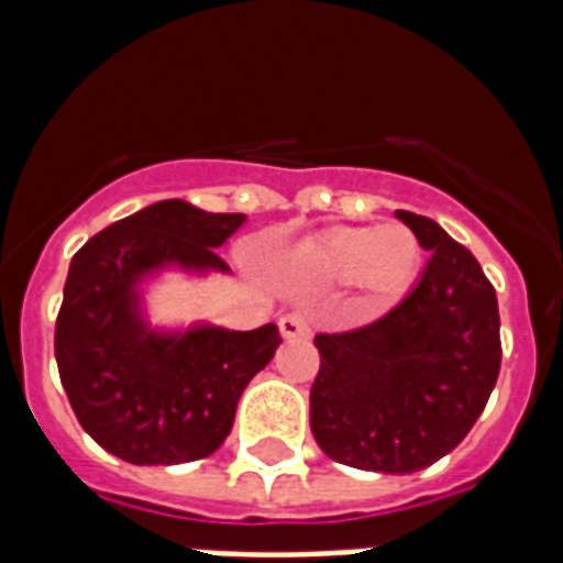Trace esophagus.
<instances>
[{
  "instance_id": "1",
  "label": "esophagus",
  "mask_w": 563,
  "mask_h": 563,
  "mask_svg": "<svg viewBox=\"0 0 563 563\" xmlns=\"http://www.w3.org/2000/svg\"><path fill=\"white\" fill-rule=\"evenodd\" d=\"M280 335L286 342H295V339H307L309 335V324L307 318L300 316V312H289V316L280 318Z\"/></svg>"
}]
</instances>
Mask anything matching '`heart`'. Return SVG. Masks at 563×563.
Segmentation results:
<instances>
[{
  "label": "heart",
  "instance_id": "heart-1",
  "mask_svg": "<svg viewBox=\"0 0 563 563\" xmlns=\"http://www.w3.org/2000/svg\"><path fill=\"white\" fill-rule=\"evenodd\" d=\"M295 265L321 286L351 283L360 307L385 309L418 280L423 247L406 224L330 228L300 247Z\"/></svg>",
  "mask_w": 563,
  "mask_h": 563
}]
</instances>
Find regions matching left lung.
I'll return each mask as SVG.
<instances>
[{
    "instance_id": "obj_1",
    "label": "left lung",
    "mask_w": 563,
    "mask_h": 563,
    "mask_svg": "<svg viewBox=\"0 0 563 563\" xmlns=\"http://www.w3.org/2000/svg\"><path fill=\"white\" fill-rule=\"evenodd\" d=\"M423 251L418 286L371 324L318 333L309 427L333 462L374 473L423 471L462 444L499 376L497 291L446 230L397 210Z\"/></svg>"
}]
</instances>
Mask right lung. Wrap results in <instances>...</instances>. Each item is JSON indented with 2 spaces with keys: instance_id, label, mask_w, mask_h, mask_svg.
<instances>
[{
  "instance_id": "right-lung-1",
  "label": "right lung",
  "mask_w": 563,
  "mask_h": 563,
  "mask_svg": "<svg viewBox=\"0 0 563 563\" xmlns=\"http://www.w3.org/2000/svg\"><path fill=\"white\" fill-rule=\"evenodd\" d=\"M245 216L157 201L110 224L73 256L55 324V360L84 432L131 464L216 453L245 385L283 342L277 324L152 330L140 283L163 268L230 272L216 247Z\"/></svg>"
}]
</instances>
